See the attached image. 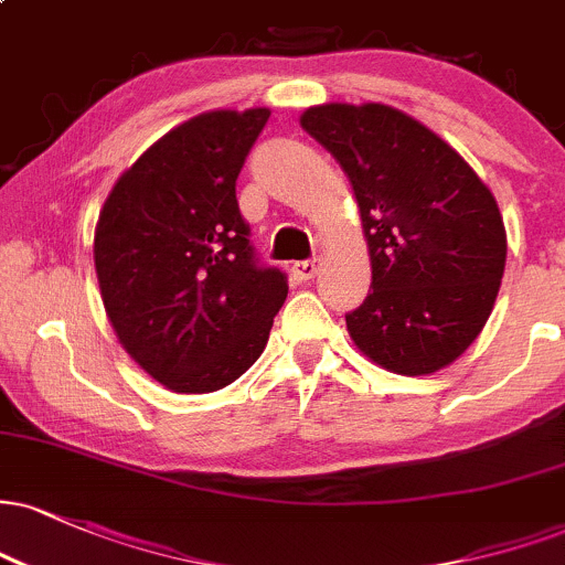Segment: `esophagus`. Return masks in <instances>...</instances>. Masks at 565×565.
Listing matches in <instances>:
<instances>
[{"label":"esophagus","instance_id":"34e87169","mask_svg":"<svg viewBox=\"0 0 565 565\" xmlns=\"http://www.w3.org/2000/svg\"><path fill=\"white\" fill-rule=\"evenodd\" d=\"M318 268H321V260H318V257H310V260H300L291 265V274H295V278H300V281H310V278H316Z\"/></svg>","mask_w":565,"mask_h":565}]
</instances>
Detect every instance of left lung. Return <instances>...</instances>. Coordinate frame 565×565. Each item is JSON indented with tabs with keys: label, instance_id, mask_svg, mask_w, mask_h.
Here are the masks:
<instances>
[{
	"label": "left lung",
	"instance_id": "1",
	"mask_svg": "<svg viewBox=\"0 0 565 565\" xmlns=\"http://www.w3.org/2000/svg\"><path fill=\"white\" fill-rule=\"evenodd\" d=\"M300 124L355 192L371 289L348 312L363 355L424 376L484 329L505 270V226L487 183L431 128L390 105H318Z\"/></svg>",
	"mask_w": 565,
	"mask_h": 565
}]
</instances>
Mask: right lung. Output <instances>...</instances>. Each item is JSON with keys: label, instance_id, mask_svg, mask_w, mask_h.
<instances>
[{"label": "right lung", "instance_id": "add662e5", "mask_svg": "<svg viewBox=\"0 0 565 565\" xmlns=\"http://www.w3.org/2000/svg\"><path fill=\"white\" fill-rule=\"evenodd\" d=\"M270 110L186 120L113 186L94 231L102 302L124 350L179 394L228 386L260 358L287 276L260 265L236 179Z\"/></svg>", "mask_w": 565, "mask_h": 565}]
</instances>
